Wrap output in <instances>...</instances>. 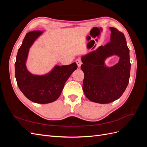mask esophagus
<instances>
[{
    "label": "esophagus",
    "instance_id": "34e87169",
    "mask_svg": "<svg viewBox=\"0 0 147 147\" xmlns=\"http://www.w3.org/2000/svg\"><path fill=\"white\" fill-rule=\"evenodd\" d=\"M76 63L77 64L78 67H80L81 66V65H82V62L81 59H80V58H77V59H76Z\"/></svg>",
    "mask_w": 147,
    "mask_h": 147
}]
</instances>
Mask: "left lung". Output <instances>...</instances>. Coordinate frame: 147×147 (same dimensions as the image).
Here are the masks:
<instances>
[{"label":"left lung","instance_id":"obj_1","mask_svg":"<svg viewBox=\"0 0 147 147\" xmlns=\"http://www.w3.org/2000/svg\"><path fill=\"white\" fill-rule=\"evenodd\" d=\"M110 42L83 56V90L91 101L109 104L119 99L125 91L130 77L129 50L123 32L110 27ZM113 54L120 56L116 65L107 68L104 61Z\"/></svg>","mask_w":147,"mask_h":147}]
</instances>
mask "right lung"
Listing matches in <instances>:
<instances>
[{"label": "right lung", "instance_id": "1", "mask_svg": "<svg viewBox=\"0 0 147 147\" xmlns=\"http://www.w3.org/2000/svg\"><path fill=\"white\" fill-rule=\"evenodd\" d=\"M42 32L34 30L26 34L16 56L15 77L20 90L28 99L38 104H48L60 96L65 82L78 66L75 63L56 65L50 73L43 76L30 74L26 67L29 49Z\"/></svg>", "mask_w": 147, "mask_h": 147}]
</instances>
